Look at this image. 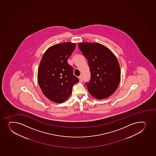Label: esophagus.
I'll list each match as a JSON object with an SVG mask.
<instances>
[{"label":"esophagus","mask_w":156,"mask_h":156,"mask_svg":"<svg viewBox=\"0 0 156 156\" xmlns=\"http://www.w3.org/2000/svg\"><path fill=\"white\" fill-rule=\"evenodd\" d=\"M78 78H79V82H82V81H83V79H82V78L81 76H79V77H78Z\"/></svg>","instance_id":"obj_1"}]
</instances>
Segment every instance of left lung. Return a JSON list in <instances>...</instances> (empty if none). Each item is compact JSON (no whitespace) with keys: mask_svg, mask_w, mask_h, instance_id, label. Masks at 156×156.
<instances>
[{"mask_svg":"<svg viewBox=\"0 0 156 156\" xmlns=\"http://www.w3.org/2000/svg\"><path fill=\"white\" fill-rule=\"evenodd\" d=\"M78 47L87 60L90 79L86 84L90 94L97 99L114 93L121 80L119 63L111 51L97 43H80Z\"/></svg>","mask_w":156,"mask_h":156,"instance_id":"obj_1","label":"left lung"}]
</instances>
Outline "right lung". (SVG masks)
Listing matches in <instances>:
<instances>
[{
  "label": "right lung",
  "instance_id": "right-lung-1",
  "mask_svg": "<svg viewBox=\"0 0 156 156\" xmlns=\"http://www.w3.org/2000/svg\"><path fill=\"white\" fill-rule=\"evenodd\" d=\"M76 44L70 42L49 47L42 57L38 69L37 81L44 95L56 103H62L72 94V87L79 79L67 63Z\"/></svg>",
  "mask_w": 156,
  "mask_h": 156
}]
</instances>
